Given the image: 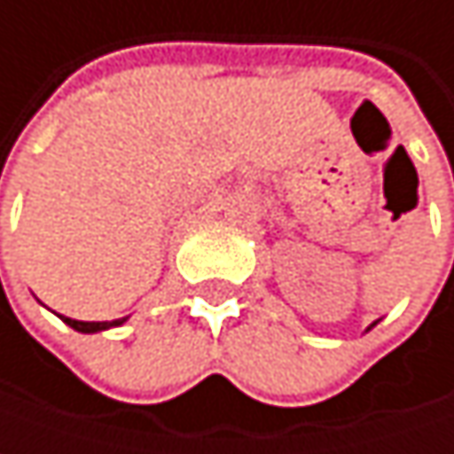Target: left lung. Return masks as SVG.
<instances>
[{
	"mask_svg": "<svg viewBox=\"0 0 454 454\" xmlns=\"http://www.w3.org/2000/svg\"><path fill=\"white\" fill-rule=\"evenodd\" d=\"M373 325H376V323H371V325H368V328H365V331H371V328H373Z\"/></svg>",
	"mask_w": 454,
	"mask_h": 454,
	"instance_id": "1",
	"label": "left lung"
}]
</instances>
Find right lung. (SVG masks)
Here are the masks:
<instances>
[{
	"mask_svg": "<svg viewBox=\"0 0 454 454\" xmlns=\"http://www.w3.org/2000/svg\"><path fill=\"white\" fill-rule=\"evenodd\" d=\"M62 323H67L70 328H75L78 333H99V331H107V328H115V325H123L129 316L118 317V320H75V317L59 316Z\"/></svg>",
	"mask_w": 454,
	"mask_h": 454,
	"instance_id": "1",
	"label": "right lung"
}]
</instances>
